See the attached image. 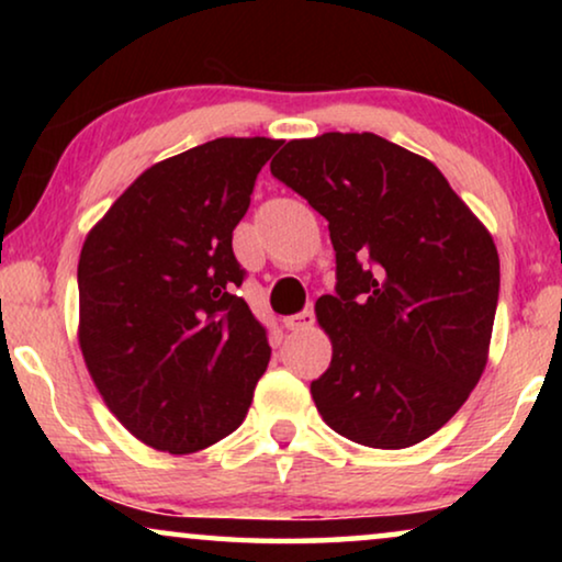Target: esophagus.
<instances>
[{"instance_id":"1","label":"esophagus","mask_w":562,"mask_h":562,"mask_svg":"<svg viewBox=\"0 0 562 562\" xmlns=\"http://www.w3.org/2000/svg\"><path fill=\"white\" fill-rule=\"evenodd\" d=\"M312 325H314V306L312 304L306 306L304 312L291 314V317L283 319V327H286V329H306V327H312Z\"/></svg>"}]
</instances>
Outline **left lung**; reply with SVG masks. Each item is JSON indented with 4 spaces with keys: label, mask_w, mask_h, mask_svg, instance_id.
Masks as SVG:
<instances>
[{
    "label": "left lung",
    "mask_w": 562,
    "mask_h": 562,
    "mask_svg": "<svg viewBox=\"0 0 562 562\" xmlns=\"http://www.w3.org/2000/svg\"><path fill=\"white\" fill-rule=\"evenodd\" d=\"M271 173L329 222L335 248V294L314 306L333 340L312 381L322 419L366 448L427 440L486 368L494 237L440 168L373 133L289 140Z\"/></svg>",
    "instance_id": "obj_1"
}]
</instances>
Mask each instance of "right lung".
<instances>
[{
	"mask_svg": "<svg viewBox=\"0 0 562 562\" xmlns=\"http://www.w3.org/2000/svg\"><path fill=\"white\" fill-rule=\"evenodd\" d=\"M281 140L217 137L160 160L91 227L79 258V345L110 412L187 456L243 425L271 360L237 289L233 229Z\"/></svg>",
	"mask_w": 562,
	"mask_h": 562,
	"instance_id": "1",
	"label": "right lung"
}]
</instances>
